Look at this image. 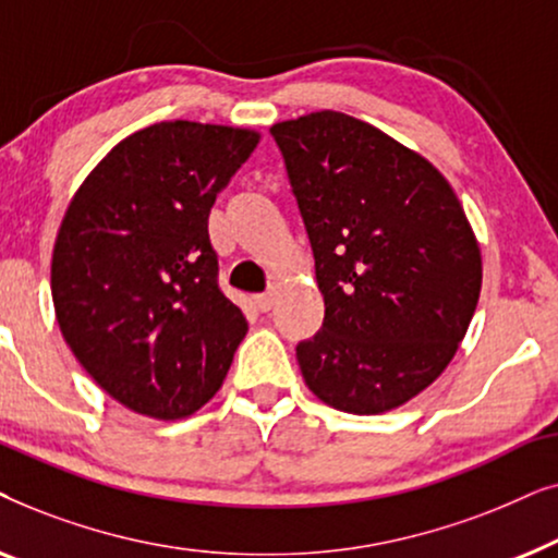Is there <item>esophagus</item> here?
<instances>
[{
	"mask_svg": "<svg viewBox=\"0 0 558 558\" xmlns=\"http://www.w3.org/2000/svg\"><path fill=\"white\" fill-rule=\"evenodd\" d=\"M277 296H279V284H271L269 292L256 294L254 302H256V307L262 310V312H269V310L274 307V304H277Z\"/></svg>",
	"mask_w": 558,
	"mask_h": 558,
	"instance_id": "esophagus-1",
	"label": "esophagus"
}]
</instances>
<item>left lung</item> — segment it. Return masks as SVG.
Wrapping results in <instances>:
<instances>
[{
    "label": "left lung",
    "mask_w": 558,
    "mask_h": 558,
    "mask_svg": "<svg viewBox=\"0 0 558 558\" xmlns=\"http://www.w3.org/2000/svg\"><path fill=\"white\" fill-rule=\"evenodd\" d=\"M325 300L296 345L327 407L384 414L432 386L475 315L483 256L452 185L429 159L340 111L271 126Z\"/></svg>",
    "instance_id": "obj_1"
}]
</instances>
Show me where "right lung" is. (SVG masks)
Masks as SVG:
<instances>
[{
  "label": "right lung",
  "mask_w": 558,
  "mask_h": 558,
  "mask_svg": "<svg viewBox=\"0 0 558 558\" xmlns=\"http://www.w3.org/2000/svg\"><path fill=\"white\" fill-rule=\"evenodd\" d=\"M258 140L254 129L159 121L121 140L68 205L50 266L60 332L136 414H195L246 338V317L218 289L208 218Z\"/></svg>",
  "instance_id": "1"
}]
</instances>
